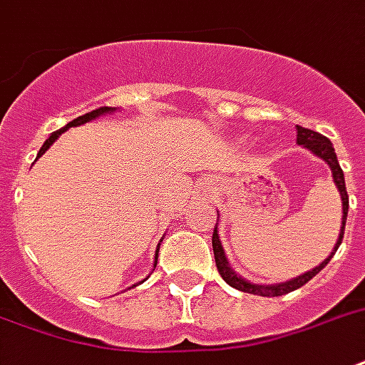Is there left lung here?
<instances>
[{
  "mask_svg": "<svg viewBox=\"0 0 365 365\" xmlns=\"http://www.w3.org/2000/svg\"><path fill=\"white\" fill-rule=\"evenodd\" d=\"M296 131H298V137H296V141L298 145H302L307 150H312L313 155L319 156L321 160H325L329 164V168L333 172V182L336 185V190L341 193V201H342V220H341V234H339V240H336V244H334L333 251H331V255L325 259V261H321L319 265L313 267L312 271L304 272V274H299L296 279L286 280V282H279V284H255V282H250V280H245L244 277H240L234 269L228 263V259H226V253H224V247L220 244V237H218V226H215V232H212V251H215V261H217V269L220 272V277H222L232 288H236V290H242V292L247 294H255V296H284L288 292H294V290H298L302 286L309 282V280L321 271V269H325L327 263L331 261L336 250H339V245L342 244V237H344V226H346V217H348V193H346V183H344V174H342L341 164H339V158H336V153H334L333 143L327 139L325 135L317 133V131H312V129L306 128H299L296 125ZM218 224V220H217Z\"/></svg>",
  "mask_w": 365,
  "mask_h": 365,
  "instance_id": "left-lung-1",
  "label": "left lung"
}]
</instances>
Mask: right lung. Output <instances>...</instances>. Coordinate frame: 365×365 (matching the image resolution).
Returning a JSON list of instances; mask_svg holds the SVG:
<instances>
[{
	"label": "right lung",
	"mask_w": 365,
	"mask_h": 365,
	"mask_svg": "<svg viewBox=\"0 0 365 365\" xmlns=\"http://www.w3.org/2000/svg\"><path fill=\"white\" fill-rule=\"evenodd\" d=\"M112 112H115V108L102 106V108H96V110H93V112H88V114L79 115V118H77V120L69 121V123H67L66 128H61V129H58V131H53V133L50 135V137H48V139H46V143H44V145H42V148H40V150H38V156H36V158H40V156L44 155L46 150H48V148L52 147L53 143H56V139H58L59 135H61V133H66V131H67V129H69V128H77V125H83V123H86V121L96 120V118H100V115H104V114H112ZM158 250H160V244H158ZM158 250H156V255H155V267H156V261H158ZM141 282H143V280H141Z\"/></svg>",
	"instance_id": "obj_1"
}]
</instances>
